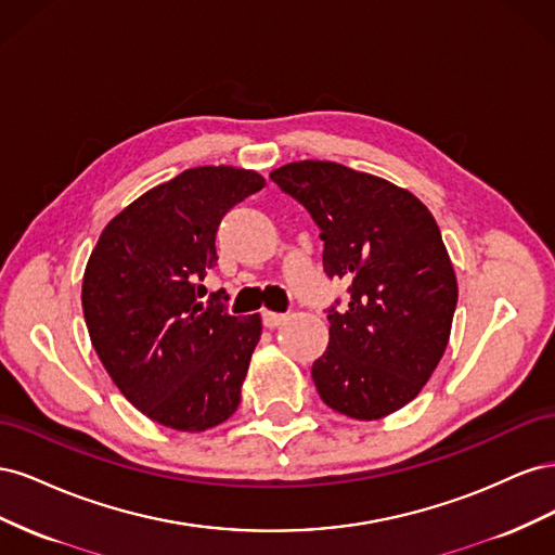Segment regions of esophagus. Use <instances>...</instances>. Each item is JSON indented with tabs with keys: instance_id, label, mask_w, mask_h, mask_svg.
<instances>
[{
	"instance_id": "obj_1",
	"label": "esophagus",
	"mask_w": 555,
	"mask_h": 555,
	"mask_svg": "<svg viewBox=\"0 0 555 555\" xmlns=\"http://www.w3.org/2000/svg\"><path fill=\"white\" fill-rule=\"evenodd\" d=\"M261 322H263V326L266 328H278L280 324H284L287 322V314H280V312H263L261 314Z\"/></svg>"
}]
</instances>
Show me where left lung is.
Wrapping results in <instances>:
<instances>
[{
  "mask_svg": "<svg viewBox=\"0 0 555 555\" xmlns=\"http://www.w3.org/2000/svg\"><path fill=\"white\" fill-rule=\"evenodd\" d=\"M271 180L319 227L326 275L349 282V304L326 308L319 396L359 422L408 405L438 367L459 304L433 215L408 190L335 162H292Z\"/></svg>",
  "mask_w": 555,
  "mask_h": 555,
  "instance_id": "obj_1",
  "label": "left lung"
}]
</instances>
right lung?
I'll list each match as a JSON object with an SVG mask.
<instances>
[{"label":"right lung","mask_w":555,"mask_h":555,"mask_svg":"<svg viewBox=\"0 0 555 555\" xmlns=\"http://www.w3.org/2000/svg\"><path fill=\"white\" fill-rule=\"evenodd\" d=\"M255 171L198 166L113 217L82 275L92 347L117 389L147 418L201 433L241 405L261 335L259 314L233 317L227 292L198 300L217 266L222 217L263 188Z\"/></svg>","instance_id":"obj_1"}]
</instances>
